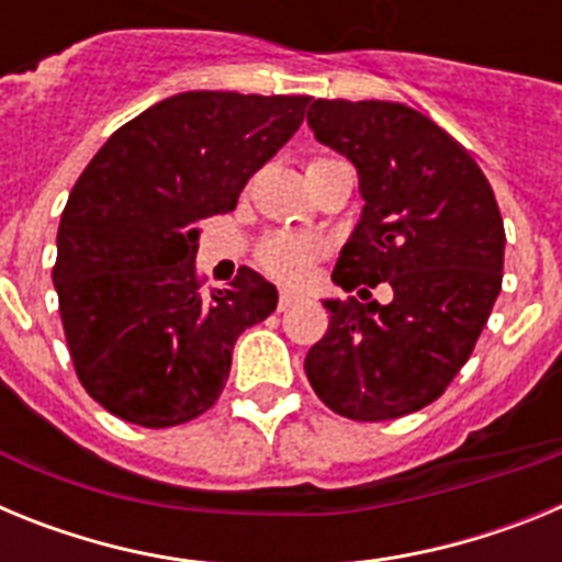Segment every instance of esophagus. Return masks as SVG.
Wrapping results in <instances>:
<instances>
[{
  "label": "esophagus",
  "mask_w": 562,
  "mask_h": 562,
  "mask_svg": "<svg viewBox=\"0 0 562 562\" xmlns=\"http://www.w3.org/2000/svg\"><path fill=\"white\" fill-rule=\"evenodd\" d=\"M297 301V295L295 292H290V290H281V295H278V312H286L290 310L292 304H295Z\"/></svg>",
  "instance_id": "esophagus-1"
}]
</instances>
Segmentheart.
Wrapping results in <instances>:
<instances>
[{
  "label": "heart",
  "instance_id": "heart-1",
  "mask_svg": "<svg viewBox=\"0 0 562 562\" xmlns=\"http://www.w3.org/2000/svg\"><path fill=\"white\" fill-rule=\"evenodd\" d=\"M321 256V245L304 236H292V233H278V236L267 238L261 250H258V261L270 276L286 284H297L310 276L312 261Z\"/></svg>",
  "mask_w": 562,
  "mask_h": 562
}]
</instances>
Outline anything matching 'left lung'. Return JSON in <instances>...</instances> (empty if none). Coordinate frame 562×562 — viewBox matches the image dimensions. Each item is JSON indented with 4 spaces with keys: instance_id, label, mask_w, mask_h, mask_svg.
<instances>
[{
    "instance_id": "obj_1",
    "label": "left lung",
    "mask_w": 562,
    "mask_h": 562,
    "mask_svg": "<svg viewBox=\"0 0 562 562\" xmlns=\"http://www.w3.org/2000/svg\"><path fill=\"white\" fill-rule=\"evenodd\" d=\"M306 123L355 162L362 213L331 281H389L391 304L329 297L306 376L335 414L385 422L445 394L504 278V222L479 162L428 114L391 101H312ZM366 292V290H360Z\"/></svg>"
}]
</instances>
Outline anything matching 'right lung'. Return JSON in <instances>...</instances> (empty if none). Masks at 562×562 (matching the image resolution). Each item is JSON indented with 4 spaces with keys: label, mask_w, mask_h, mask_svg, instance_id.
I'll return each mask as SVG.
<instances>
[{
    "label": "right lung",
    "mask_w": 562,
    "mask_h": 562,
    "mask_svg": "<svg viewBox=\"0 0 562 562\" xmlns=\"http://www.w3.org/2000/svg\"><path fill=\"white\" fill-rule=\"evenodd\" d=\"M306 103L180 92L117 128L83 168L53 284L78 380L109 414L143 428L196 419L225 389L236 337L276 312V286L250 267L202 295L196 225L236 207Z\"/></svg>",
    "instance_id": "1"
}]
</instances>
